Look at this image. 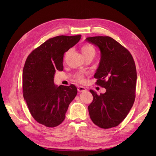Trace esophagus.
<instances>
[{
	"label": "esophagus",
	"instance_id": "esophagus-1",
	"mask_svg": "<svg viewBox=\"0 0 156 156\" xmlns=\"http://www.w3.org/2000/svg\"><path fill=\"white\" fill-rule=\"evenodd\" d=\"M77 90L79 92H84L87 90V89L85 87H82V86H79L77 88Z\"/></svg>",
	"mask_w": 156,
	"mask_h": 156
}]
</instances>
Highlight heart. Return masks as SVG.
Returning a JSON list of instances; mask_svg holds the SVG:
<instances>
[{"label":"heart","mask_w":156,"mask_h":156,"mask_svg":"<svg viewBox=\"0 0 156 156\" xmlns=\"http://www.w3.org/2000/svg\"><path fill=\"white\" fill-rule=\"evenodd\" d=\"M81 51L84 57V58H87L88 57H94V56L95 55V49L93 48L92 46L88 44H84L81 46ZM70 52V50L66 52V55H67ZM77 79L80 82H83L84 81V79L82 75H78L77 76Z\"/></svg>","instance_id":"1"}]
</instances>
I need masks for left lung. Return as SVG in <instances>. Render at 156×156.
Masks as SVG:
<instances>
[{
	"instance_id": "left-lung-1",
	"label": "left lung",
	"mask_w": 156,
	"mask_h": 156,
	"mask_svg": "<svg viewBox=\"0 0 156 156\" xmlns=\"http://www.w3.org/2000/svg\"><path fill=\"white\" fill-rule=\"evenodd\" d=\"M86 41L100 48L101 59L94 77L97 85L106 89L100 95L90 90L93 96L88 107L90 117L101 128H111L125 119L135 101V61L128 50L109 36L88 37Z\"/></svg>"
}]
</instances>
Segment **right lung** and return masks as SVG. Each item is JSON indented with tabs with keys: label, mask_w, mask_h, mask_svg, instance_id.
I'll use <instances>...</instances> for the list:
<instances>
[{
	"label": "right lung",
	"mask_w": 156,
	"mask_h": 156,
	"mask_svg": "<svg viewBox=\"0 0 156 156\" xmlns=\"http://www.w3.org/2000/svg\"><path fill=\"white\" fill-rule=\"evenodd\" d=\"M81 35L58 36L33 50L23 71V97L31 115L46 127L60 125L65 119L69 103L77 93L73 84L56 87V71L63 70L66 52L76 44Z\"/></svg>",
	"instance_id": "right-lung-1"
}]
</instances>
